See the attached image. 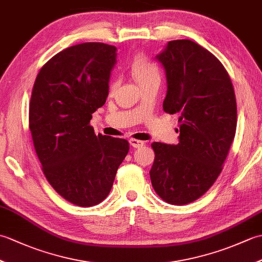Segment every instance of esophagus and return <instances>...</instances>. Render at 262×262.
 <instances>
[{
    "label": "esophagus",
    "instance_id": "obj_1",
    "mask_svg": "<svg viewBox=\"0 0 262 262\" xmlns=\"http://www.w3.org/2000/svg\"><path fill=\"white\" fill-rule=\"evenodd\" d=\"M129 144H130V145H132L133 147L138 148V147L144 146V144H145V143H144L143 141L136 140V138H130V140H129Z\"/></svg>",
    "mask_w": 262,
    "mask_h": 262
}]
</instances>
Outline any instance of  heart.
Listing matches in <instances>:
<instances>
[{"label": "heart", "mask_w": 262, "mask_h": 262, "mask_svg": "<svg viewBox=\"0 0 262 262\" xmlns=\"http://www.w3.org/2000/svg\"><path fill=\"white\" fill-rule=\"evenodd\" d=\"M130 72L140 86L145 85L151 82H160L161 79L158 65L146 56H143V55L135 57L134 60H133L130 65ZM116 85L117 80H114L110 83L111 90H114Z\"/></svg>", "instance_id": "heart-1"}]
</instances>
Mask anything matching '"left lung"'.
I'll return each mask as SVG.
<instances>
[{
    "mask_svg": "<svg viewBox=\"0 0 262 262\" xmlns=\"http://www.w3.org/2000/svg\"><path fill=\"white\" fill-rule=\"evenodd\" d=\"M166 75L163 110L179 114L177 145L154 142L149 171L155 192L172 205L200 198L223 170L236 130V100L227 71L188 39L169 41L157 56Z\"/></svg>",
    "mask_w": 262,
    "mask_h": 262,
    "instance_id": "1",
    "label": "left lung"
}]
</instances>
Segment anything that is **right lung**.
I'll list each match as a JSON object with an SVG mask.
<instances>
[{"label": "right lung", "mask_w": 262, "mask_h": 262, "mask_svg": "<svg viewBox=\"0 0 262 262\" xmlns=\"http://www.w3.org/2000/svg\"><path fill=\"white\" fill-rule=\"evenodd\" d=\"M116 51L103 42L66 48L42 66L32 89L29 129L43 174L81 207L105 199L129 151L124 138L96 135L90 125L108 97Z\"/></svg>", "instance_id": "add662e5"}]
</instances>
